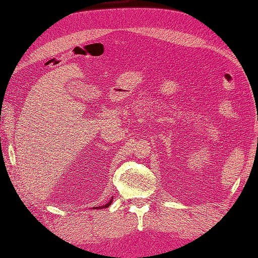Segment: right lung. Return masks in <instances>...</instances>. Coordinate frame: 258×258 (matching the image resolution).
Instances as JSON below:
<instances>
[{"label":"right lung","mask_w":258,"mask_h":258,"mask_svg":"<svg viewBox=\"0 0 258 258\" xmlns=\"http://www.w3.org/2000/svg\"><path fill=\"white\" fill-rule=\"evenodd\" d=\"M112 199H113V197H111V199H110V201H109L106 205H103V206H99V207H93V209H102V208H107V207H109L110 205H111V203H112Z\"/></svg>","instance_id":"add662e5"}]
</instances>
